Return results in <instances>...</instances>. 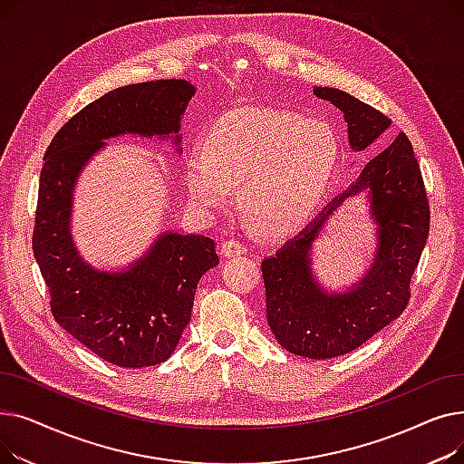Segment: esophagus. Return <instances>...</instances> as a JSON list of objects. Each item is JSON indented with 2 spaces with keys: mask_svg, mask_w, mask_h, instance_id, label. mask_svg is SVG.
<instances>
[{
  "mask_svg": "<svg viewBox=\"0 0 464 464\" xmlns=\"http://www.w3.org/2000/svg\"><path fill=\"white\" fill-rule=\"evenodd\" d=\"M245 252H246V246L242 245V242H238V240L229 238V240H224V242H222V254H224L226 257L240 256V254H245Z\"/></svg>",
  "mask_w": 464,
  "mask_h": 464,
  "instance_id": "esophagus-1",
  "label": "esophagus"
}]
</instances>
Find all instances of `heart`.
Masks as SVG:
<instances>
[{"label": "heart", "mask_w": 464, "mask_h": 464, "mask_svg": "<svg viewBox=\"0 0 464 464\" xmlns=\"http://www.w3.org/2000/svg\"><path fill=\"white\" fill-rule=\"evenodd\" d=\"M340 158L334 130L324 120L242 107L218 118L203 152L184 169L188 198L199 214H212L233 199L266 235L299 229L324 201Z\"/></svg>", "instance_id": "heart-1"}]
</instances>
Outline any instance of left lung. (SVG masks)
<instances>
[{"mask_svg": "<svg viewBox=\"0 0 464 464\" xmlns=\"http://www.w3.org/2000/svg\"><path fill=\"white\" fill-rule=\"evenodd\" d=\"M314 95L344 112L353 152L371 146L392 120L353 95L314 86ZM367 192L377 226L372 266L344 292H329L313 275L311 250L346 200ZM429 203L421 170L404 133L372 158L312 222L261 261L266 322L282 348L308 359L344 355L397 320L410 299V280L429 237Z\"/></svg>", "mask_w": 464, "mask_h": 464, "instance_id": "1", "label": "left lung"}]
</instances>
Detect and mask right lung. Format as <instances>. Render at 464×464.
Segmentation results:
<instances>
[{"label":"right lung","mask_w":464,"mask_h":464,"mask_svg":"<svg viewBox=\"0 0 464 464\" xmlns=\"http://www.w3.org/2000/svg\"><path fill=\"white\" fill-rule=\"evenodd\" d=\"M193 93L195 86L182 79L116 88L72 116L44 154L32 242L54 320L116 367H154L175 352L191 318L195 289L219 263L216 242L163 231L126 269H97L71 235L72 193L82 169L109 139L160 137L179 146Z\"/></svg>","instance_id":"1"}]
</instances>
